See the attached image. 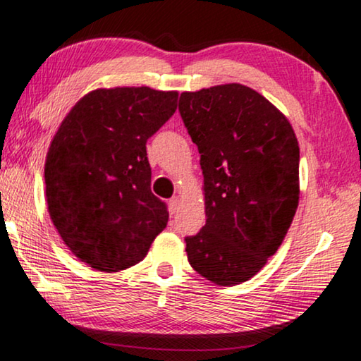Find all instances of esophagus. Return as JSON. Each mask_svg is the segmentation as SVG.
<instances>
[{
	"mask_svg": "<svg viewBox=\"0 0 361 361\" xmlns=\"http://www.w3.org/2000/svg\"><path fill=\"white\" fill-rule=\"evenodd\" d=\"M169 209H170V214H171V215L178 212V209H180V199H178V197H171L170 201H169Z\"/></svg>",
	"mask_w": 361,
	"mask_h": 361,
	"instance_id": "1",
	"label": "esophagus"
}]
</instances>
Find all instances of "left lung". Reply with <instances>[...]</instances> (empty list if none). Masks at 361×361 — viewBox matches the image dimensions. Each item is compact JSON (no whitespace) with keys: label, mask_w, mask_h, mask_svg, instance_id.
<instances>
[{"label":"left lung","mask_w":361,"mask_h":361,"mask_svg":"<svg viewBox=\"0 0 361 361\" xmlns=\"http://www.w3.org/2000/svg\"><path fill=\"white\" fill-rule=\"evenodd\" d=\"M201 154L206 225L186 236L188 261L217 285L256 276L298 207L300 147L271 102L241 84L183 92L178 105Z\"/></svg>","instance_id":"left-lung-1"}]
</instances>
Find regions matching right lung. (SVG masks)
<instances>
[{"instance_id":"1","label":"right lung","mask_w":361,"mask_h":361,"mask_svg":"<svg viewBox=\"0 0 361 361\" xmlns=\"http://www.w3.org/2000/svg\"><path fill=\"white\" fill-rule=\"evenodd\" d=\"M178 92L97 89L64 118L47 154L48 212L74 256L102 272L146 257L169 222L150 191L146 144L176 110Z\"/></svg>"}]
</instances>
